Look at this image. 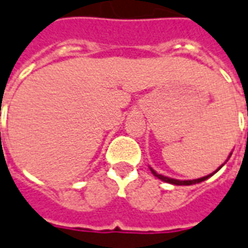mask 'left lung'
<instances>
[{"instance_id":"1","label":"left lung","mask_w":248,"mask_h":248,"mask_svg":"<svg viewBox=\"0 0 248 248\" xmlns=\"http://www.w3.org/2000/svg\"><path fill=\"white\" fill-rule=\"evenodd\" d=\"M223 166V164H222ZM222 167H219L217 168V172L219 170H220ZM152 171V173L155 175L157 179H160V180H163V182H167V183H171V184H175V186H191V184H196V183H200V182H204V180H207L208 177L212 176L214 173H211V175H207V176H203V177H200V179H195V180H177V179H171V177H167V176H163V175H160V173H157V172H155L154 170H151Z\"/></svg>"}]
</instances>
